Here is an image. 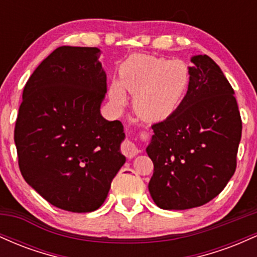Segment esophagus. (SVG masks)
<instances>
[{
    "label": "esophagus",
    "instance_id": "34e87169",
    "mask_svg": "<svg viewBox=\"0 0 257 257\" xmlns=\"http://www.w3.org/2000/svg\"><path fill=\"white\" fill-rule=\"evenodd\" d=\"M139 152H140V149L133 141L125 140L122 144V153L126 158H134Z\"/></svg>",
    "mask_w": 257,
    "mask_h": 257
}]
</instances>
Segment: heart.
Segmentation results:
<instances>
[{
  "label": "heart",
  "instance_id": "b5f03b06",
  "mask_svg": "<svg viewBox=\"0 0 257 257\" xmlns=\"http://www.w3.org/2000/svg\"><path fill=\"white\" fill-rule=\"evenodd\" d=\"M120 81L113 82L110 98L114 105L125 101V93L134 95L133 105L140 117L161 120L169 117L181 104L190 73L184 63L152 55H133L120 66Z\"/></svg>",
  "mask_w": 257,
  "mask_h": 257
}]
</instances>
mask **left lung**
<instances>
[{"label": "left lung", "mask_w": 257, "mask_h": 257, "mask_svg": "<svg viewBox=\"0 0 257 257\" xmlns=\"http://www.w3.org/2000/svg\"><path fill=\"white\" fill-rule=\"evenodd\" d=\"M181 104L152 125L149 191L166 210L204 205L226 187L237 167L241 118L234 90L215 61L196 55Z\"/></svg>", "instance_id": "left-lung-1"}]
</instances>
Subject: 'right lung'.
Masks as SVG:
<instances>
[{
  "instance_id": "1",
  "label": "right lung",
  "mask_w": 257,
  "mask_h": 257,
  "mask_svg": "<svg viewBox=\"0 0 257 257\" xmlns=\"http://www.w3.org/2000/svg\"><path fill=\"white\" fill-rule=\"evenodd\" d=\"M96 47H59L26 82L14 129L25 181L47 202L72 213L102 205L125 157L119 120H106L107 90Z\"/></svg>"
}]
</instances>
